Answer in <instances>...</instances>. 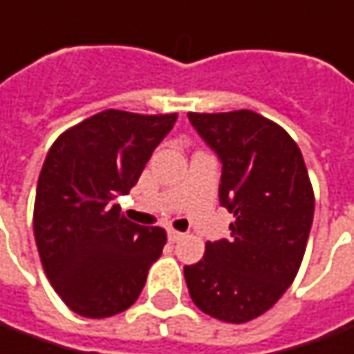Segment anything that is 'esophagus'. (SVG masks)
<instances>
[{"mask_svg":"<svg viewBox=\"0 0 354 354\" xmlns=\"http://www.w3.org/2000/svg\"><path fill=\"white\" fill-rule=\"evenodd\" d=\"M184 237V234L182 232H176V230H169V241L170 243H176V241H180Z\"/></svg>","mask_w":354,"mask_h":354,"instance_id":"34e87169","label":"esophagus"}]
</instances>
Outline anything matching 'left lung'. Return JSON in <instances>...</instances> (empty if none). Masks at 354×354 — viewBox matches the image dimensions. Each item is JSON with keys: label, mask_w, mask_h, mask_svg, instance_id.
Segmentation results:
<instances>
[{"label": "left lung", "mask_w": 354, "mask_h": 354, "mask_svg": "<svg viewBox=\"0 0 354 354\" xmlns=\"http://www.w3.org/2000/svg\"><path fill=\"white\" fill-rule=\"evenodd\" d=\"M222 165L218 197L236 222L184 266L205 315L243 324L266 313L297 276L315 216V194L297 143L253 111L187 113Z\"/></svg>", "instance_id": "8db88e82"}]
</instances>
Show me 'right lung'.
Masks as SVG:
<instances>
[{
	"label": "right lung",
	"instance_id": "add662e5",
	"mask_svg": "<svg viewBox=\"0 0 354 354\" xmlns=\"http://www.w3.org/2000/svg\"><path fill=\"white\" fill-rule=\"evenodd\" d=\"M178 115L109 109L57 138L41 167L34 237L57 295L76 315L109 318L140 297L167 232L140 226L113 203L142 176Z\"/></svg>",
	"mask_w": 354,
	"mask_h": 354
}]
</instances>
